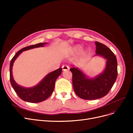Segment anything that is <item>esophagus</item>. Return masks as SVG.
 Here are the masks:
<instances>
[{
    "mask_svg": "<svg viewBox=\"0 0 133 133\" xmlns=\"http://www.w3.org/2000/svg\"><path fill=\"white\" fill-rule=\"evenodd\" d=\"M62 71H67L70 69V67H69V66L67 65H63L62 66Z\"/></svg>",
    "mask_w": 133,
    "mask_h": 133,
    "instance_id": "1",
    "label": "esophagus"
}]
</instances>
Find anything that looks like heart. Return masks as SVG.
<instances>
[{
    "label": "heart",
    "instance_id": "heart-1",
    "mask_svg": "<svg viewBox=\"0 0 133 133\" xmlns=\"http://www.w3.org/2000/svg\"><path fill=\"white\" fill-rule=\"evenodd\" d=\"M81 49H82V47H81L80 45H79V44L75 45L74 46H73V47H72L70 49V53L72 54H77L79 52V51L81 50ZM86 55H87V53H86V51H83V52L81 54L80 57L82 59L84 58L85 57H86Z\"/></svg>",
    "mask_w": 133,
    "mask_h": 133
}]
</instances>
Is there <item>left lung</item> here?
I'll return each instance as SVG.
<instances>
[{
    "mask_svg": "<svg viewBox=\"0 0 133 133\" xmlns=\"http://www.w3.org/2000/svg\"><path fill=\"white\" fill-rule=\"evenodd\" d=\"M95 56H101L107 60L105 70L94 78H89L78 68H71L72 83L76 94L86 100H94L106 96L112 88L117 77L116 57L108 47L95 42Z\"/></svg>",
    "mask_w": 133,
    "mask_h": 133,
    "instance_id": "8db88e82",
    "label": "left lung"
}]
</instances>
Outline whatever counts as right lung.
I'll return each mask as SVG.
<instances>
[{
  "instance_id": "add662e5",
  "label": "right lung",
  "mask_w": 133,
  "mask_h": 133,
  "mask_svg": "<svg viewBox=\"0 0 133 133\" xmlns=\"http://www.w3.org/2000/svg\"><path fill=\"white\" fill-rule=\"evenodd\" d=\"M45 44H47V43H39L22 48L16 54L10 62V79L11 84L20 98L28 102L34 103L41 102L50 97L54 91L55 81L61 73L62 68H59L57 70L48 73L36 85L31 88H24L17 84L13 78L12 67L14 63L23 51L44 47Z\"/></svg>"
}]
</instances>
